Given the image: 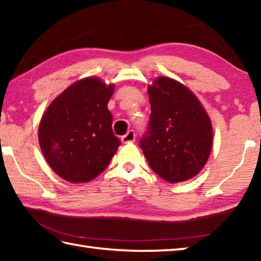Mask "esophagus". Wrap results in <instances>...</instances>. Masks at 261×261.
I'll return each instance as SVG.
<instances>
[{
  "mask_svg": "<svg viewBox=\"0 0 261 261\" xmlns=\"http://www.w3.org/2000/svg\"><path fill=\"white\" fill-rule=\"evenodd\" d=\"M136 140V132L134 130H130L126 132V135H124L122 137V141L124 144L126 143H134V141Z\"/></svg>",
  "mask_w": 261,
  "mask_h": 261,
  "instance_id": "34e87169",
  "label": "esophagus"
}]
</instances>
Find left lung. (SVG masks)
I'll return each instance as SVG.
<instances>
[{"mask_svg": "<svg viewBox=\"0 0 261 261\" xmlns=\"http://www.w3.org/2000/svg\"><path fill=\"white\" fill-rule=\"evenodd\" d=\"M151 116L139 146L153 171L169 183L194 177L206 165L213 127L200 101L183 84L159 77L148 86Z\"/></svg>", "mask_w": 261, "mask_h": 261, "instance_id": "obj_1", "label": "left lung"}]
</instances>
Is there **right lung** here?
Here are the masks:
<instances>
[{
	"label": "right lung",
	"mask_w": 261,
	"mask_h": 261,
	"mask_svg": "<svg viewBox=\"0 0 261 261\" xmlns=\"http://www.w3.org/2000/svg\"><path fill=\"white\" fill-rule=\"evenodd\" d=\"M113 84L96 77L73 83L54 99L39 125V144L55 173L71 183H87L108 167L121 145L107 105Z\"/></svg>",
	"instance_id": "1"
}]
</instances>
